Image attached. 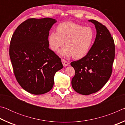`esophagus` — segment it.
Listing matches in <instances>:
<instances>
[{
	"label": "esophagus",
	"instance_id": "obj_1",
	"mask_svg": "<svg viewBox=\"0 0 125 125\" xmlns=\"http://www.w3.org/2000/svg\"><path fill=\"white\" fill-rule=\"evenodd\" d=\"M62 64L63 65V66H64V67H66L69 64V63L67 61L64 60V59H62Z\"/></svg>",
	"mask_w": 125,
	"mask_h": 125
}]
</instances>
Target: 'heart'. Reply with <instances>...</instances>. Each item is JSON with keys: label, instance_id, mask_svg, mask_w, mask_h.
Segmentation results:
<instances>
[{"label": "heart", "instance_id": "obj_1", "mask_svg": "<svg viewBox=\"0 0 125 125\" xmlns=\"http://www.w3.org/2000/svg\"><path fill=\"white\" fill-rule=\"evenodd\" d=\"M94 39V33L89 27L72 21L62 22L57 27V32H51L48 42L51 49L57 51L64 45L60 51L61 56L69 57L73 56L79 59L85 56L89 51Z\"/></svg>", "mask_w": 125, "mask_h": 125}]
</instances>
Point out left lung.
<instances>
[{
  "label": "left lung",
  "mask_w": 125,
  "mask_h": 125,
  "mask_svg": "<svg viewBox=\"0 0 125 125\" xmlns=\"http://www.w3.org/2000/svg\"><path fill=\"white\" fill-rule=\"evenodd\" d=\"M96 36L88 54L71 63L75 70L72 86L76 92L88 95L100 90L107 83L113 71L115 43L106 27L94 20Z\"/></svg>",
  "instance_id": "left-lung-1"
}]
</instances>
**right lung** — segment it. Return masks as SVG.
Segmentation results:
<instances>
[{"label": "right lung", "instance_id": "obj_1", "mask_svg": "<svg viewBox=\"0 0 125 125\" xmlns=\"http://www.w3.org/2000/svg\"><path fill=\"white\" fill-rule=\"evenodd\" d=\"M56 22L50 18L29 19L12 36L9 55L15 77L31 94L41 95L51 90L55 73L63 67L61 59L48 47L49 31Z\"/></svg>", "mask_w": 125, "mask_h": 125}]
</instances>
